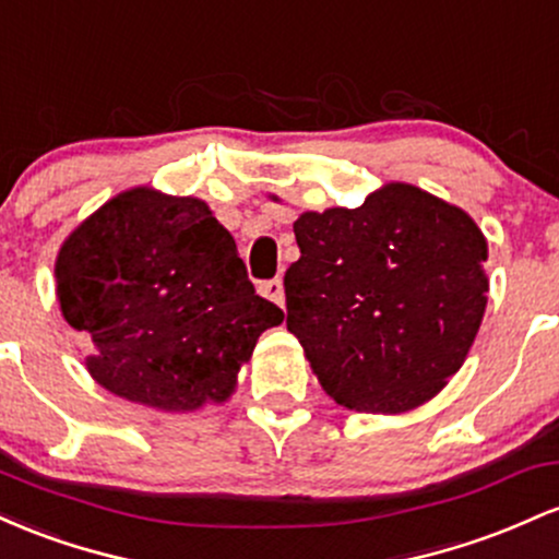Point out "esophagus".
Wrapping results in <instances>:
<instances>
[{"mask_svg": "<svg viewBox=\"0 0 559 559\" xmlns=\"http://www.w3.org/2000/svg\"><path fill=\"white\" fill-rule=\"evenodd\" d=\"M261 296L274 300L277 306H285V285H282V280H269V282H261Z\"/></svg>", "mask_w": 559, "mask_h": 559, "instance_id": "obj_1", "label": "esophagus"}]
</instances>
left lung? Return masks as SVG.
<instances>
[{"mask_svg": "<svg viewBox=\"0 0 559 559\" xmlns=\"http://www.w3.org/2000/svg\"><path fill=\"white\" fill-rule=\"evenodd\" d=\"M285 272L287 330L319 385L356 412L425 404L467 359L486 311L488 259L456 205L385 185L359 209L306 211Z\"/></svg>", "mask_w": 559, "mask_h": 559, "instance_id": "obj_1", "label": "left lung"}]
</instances>
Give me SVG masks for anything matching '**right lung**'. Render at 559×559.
Instances as JSON below:
<instances>
[{
    "mask_svg": "<svg viewBox=\"0 0 559 559\" xmlns=\"http://www.w3.org/2000/svg\"><path fill=\"white\" fill-rule=\"evenodd\" d=\"M58 300L92 337L103 388L160 412L227 401L263 330L285 313L255 296L235 237L198 198L121 192L62 242Z\"/></svg>",
    "mask_w": 559,
    "mask_h": 559,
    "instance_id": "1",
    "label": "right lung"
}]
</instances>
